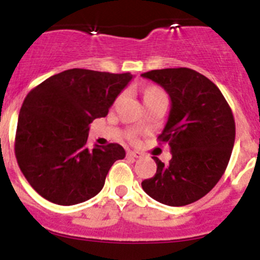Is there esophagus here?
Segmentation results:
<instances>
[{"label":"esophagus","instance_id":"34e87169","mask_svg":"<svg viewBox=\"0 0 260 260\" xmlns=\"http://www.w3.org/2000/svg\"><path fill=\"white\" fill-rule=\"evenodd\" d=\"M126 154H127V157H132V158H140L143 155L142 153L138 152V150H127Z\"/></svg>","mask_w":260,"mask_h":260}]
</instances>
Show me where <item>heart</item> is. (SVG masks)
I'll list each match as a JSON object with an SVG mask.
<instances>
[{
	"mask_svg": "<svg viewBox=\"0 0 260 260\" xmlns=\"http://www.w3.org/2000/svg\"><path fill=\"white\" fill-rule=\"evenodd\" d=\"M155 94H162V91L157 88H148L144 93V98L145 97H150V95H155ZM130 139L135 140V134L130 135Z\"/></svg>",
	"mask_w": 260,
	"mask_h": 260,
	"instance_id": "heart-1",
	"label": "heart"
}]
</instances>
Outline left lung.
<instances>
[{"label":"left lung","instance_id":"obj_1","mask_svg":"<svg viewBox=\"0 0 260 260\" xmlns=\"http://www.w3.org/2000/svg\"><path fill=\"white\" fill-rule=\"evenodd\" d=\"M171 98L169 120L158 137L169 143V165L157 157V172L142 182L150 198L171 207L187 206L208 194L224 174L235 143V120L217 85L187 68L142 74Z\"/></svg>","mask_w":260,"mask_h":260}]
</instances>
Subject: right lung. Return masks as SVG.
<instances>
[{"instance_id": "add662e5", "label": "right lung", "mask_w": 260, "mask_h": 260, "mask_svg": "<svg viewBox=\"0 0 260 260\" xmlns=\"http://www.w3.org/2000/svg\"><path fill=\"white\" fill-rule=\"evenodd\" d=\"M130 73L70 69L37 85L24 100L15 135L21 172L41 197L74 206L95 197L111 166L125 158L120 144L89 149V125L107 116Z\"/></svg>"}]
</instances>
